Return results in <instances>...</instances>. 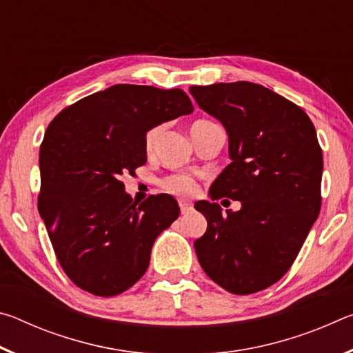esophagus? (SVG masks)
<instances>
[{
  "instance_id": "esophagus-1",
  "label": "esophagus",
  "mask_w": 353,
  "mask_h": 353,
  "mask_svg": "<svg viewBox=\"0 0 353 353\" xmlns=\"http://www.w3.org/2000/svg\"><path fill=\"white\" fill-rule=\"evenodd\" d=\"M179 205H181L182 214H187V213H190L191 210H193V205H191L188 201H179Z\"/></svg>"
}]
</instances>
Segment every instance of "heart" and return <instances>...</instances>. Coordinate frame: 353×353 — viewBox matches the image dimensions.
Masks as SVG:
<instances>
[{
  "mask_svg": "<svg viewBox=\"0 0 353 353\" xmlns=\"http://www.w3.org/2000/svg\"><path fill=\"white\" fill-rule=\"evenodd\" d=\"M207 124H212V121H207V119H199V121L193 123L191 129L207 126ZM159 134H160V128H154L146 134V148L148 149L154 145V141L157 140ZM162 187L166 191H170V193H174V194H179V196H190L196 191V183H194L193 179L188 177V176H170V177H166L165 181L162 182Z\"/></svg>",
  "mask_w": 353,
  "mask_h": 353,
  "instance_id": "heart-1",
  "label": "heart"
}]
</instances>
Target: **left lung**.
<instances>
[{
	"label": "left lung",
	"instance_id": "left-lung-1",
	"mask_svg": "<svg viewBox=\"0 0 353 353\" xmlns=\"http://www.w3.org/2000/svg\"><path fill=\"white\" fill-rule=\"evenodd\" d=\"M202 110L223 124L232 162L194 208L207 232L194 241L202 270L234 294H252L282 279L321 210L322 151L301 107L259 83L191 85ZM242 202L222 213L214 199Z\"/></svg>",
	"mask_w": 353,
	"mask_h": 353
}]
</instances>
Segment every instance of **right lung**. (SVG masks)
I'll use <instances>...</instances> for the list:
<instances>
[{"label":"right lung","mask_w":353,"mask_h":353,"mask_svg":"<svg viewBox=\"0 0 353 353\" xmlns=\"http://www.w3.org/2000/svg\"><path fill=\"white\" fill-rule=\"evenodd\" d=\"M193 112L181 88L117 83L52 119L40 146L39 213L62 270L94 296L121 294L146 272L176 221L170 194L134 202L119 181L146 163V134Z\"/></svg>","instance_id":"obj_1"}]
</instances>
